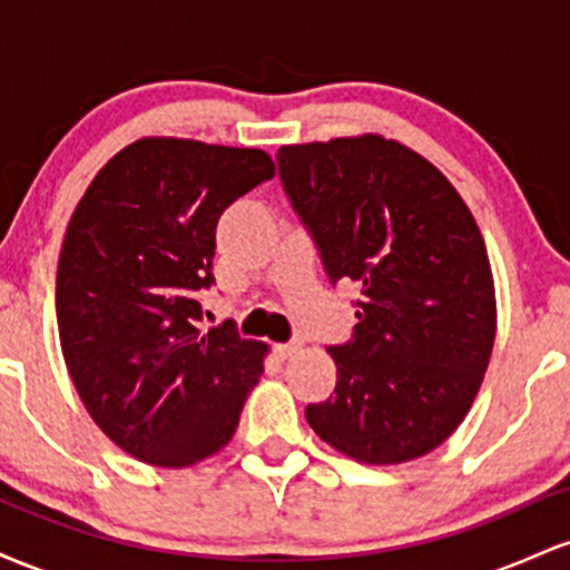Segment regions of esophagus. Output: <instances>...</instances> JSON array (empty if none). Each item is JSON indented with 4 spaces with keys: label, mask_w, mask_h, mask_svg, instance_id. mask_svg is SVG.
<instances>
[{
    "label": "esophagus",
    "mask_w": 570,
    "mask_h": 570,
    "mask_svg": "<svg viewBox=\"0 0 570 570\" xmlns=\"http://www.w3.org/2000/svg\"><path fill=\"white\" fill-rule=\"evenodd\" d=\"M299 348H303V343H297V340H294V343H281V345H276V356L278 358H292L294 353H299Z\"/></svg>",
    "instance_id": "34e87169"
}]
</instances>
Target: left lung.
<instances>
[{
	"instance_id": "obj_1",
	"label": "left lung",
	"mask_w": 570,
	"mask_h": 570,
	"mask_svg": "<svg viewBox=\"0 0 570 570\" xmlns=\"http://www.w3.org/2000/svg\"><path fill=\"white\" fill-rule=\"evenodd\" d=\"M278 176L330 284L356 281L335 394L307 404L326 444L362 463L431 453L466 417L495 340L480 227L426 158L383 136L281 147Z\"/></svg>"
}]
</instances>
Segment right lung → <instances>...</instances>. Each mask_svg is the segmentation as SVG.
Returning a JSON list of instances; mask_svg holds the SVG:
<instances>
[{"mask_svg":"<svg viewBox=\"0 0 570 570\" xmlns=\"http://www.w3.org/2000/svg\"><path fill=\"white\" fill-rule=\"evenodd\" d=\"M263 149L139 139L117 153L71 214L56 276L67 370L98 429L153 466L219 453L263 375L267 345L203 330L217 222L273 179Z\"/></svg>","mask_w":570,"mask_h":570,"instance_id":"add662e5","label":"right lung"}]
</instances>
